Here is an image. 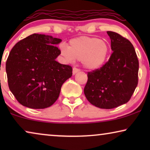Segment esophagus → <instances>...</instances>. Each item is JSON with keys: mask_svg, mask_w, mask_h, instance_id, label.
<instances>
[{"mask_svg": "<svg viewBox=\"0 0 150 150\" xmlns=\"http://www.w3.org/2000/svg\"><path fill=\"white\" fill-rule=\"evenodd\" d=\"M79 71H80V69H79L76 68V67H74L73 70H72V73H73L74 75L76 74L77 72H79Z\"/></svg>", "mask_w": 150, "mask_h": 150, "instance_id": "34e87169", "label": "esophagus"}]
</instances>
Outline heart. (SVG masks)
<instances>
[{"label": "heart", "instance_id": "1", "mask_svg": "<svg viewBox=\"0 0 150 150\" xmlns=\"http://www.w3.org/2000/svg\"><path fill=\"white\" fill-rule=\"evenodd\" d=\"M61 54L68 63L81 60L88 69L101 67L108 60L110 46L106 40L94 37L81 36L69 41V46L60 45Z\"/></svg>", "mask_w": 150, "mask_h": 150}]
</instances>
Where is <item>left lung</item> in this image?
I'll return each instance as SVG.
<instances>
[{
    "mask_svg": "<svg viewBox=\"0 0 150 150\" xmlns=\"http://www.w3.org/2000/svg\"><path fill=\"white\" fill-rule=\"evenodd\" d=\"M112 53L102 67L88 72L84 93L91 104L105 109L128 102L138 84L139 60L131 42L107 31Z\"/></svg>",
    "mask_w": 150,
    "mask_h": 150,
    "instance_id": "1",
    "label": "left lung"
}]
</instances>
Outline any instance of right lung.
<instances>
[{
	"mask_svg": "<svg viewBox=\"0 0 150 150\" xmlns=\"http://www.w3.org/2000/svg\"><path fill=\"white\" fill-rule=\"evenodd\" d=\"M61 39L34 33L11 49L6 72L10 91L26 107L41 109L58 99L61 86L72 75V68L55 60Z\"/></svg>",
	"mask_w": 150,
	"mask_h": 150,
	"instance_id": "right-lung-1",
	"label": "right lung"
}]
</instances>
